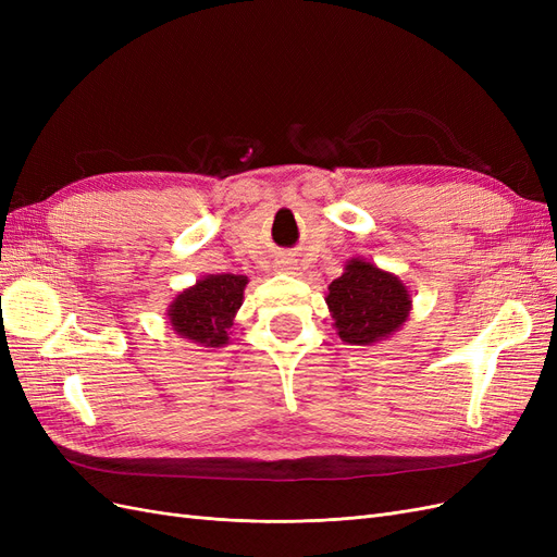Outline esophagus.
Instances as JSON below:
<instances>
[{
  "instance_id": "esophagus-1",
  "label": "esophagus",
  "mask_w": 557,
  "mask_h": 557,
  "mask_svg": "<svg viewBox=\"0 0 557 557\" xmlns=\"http://www.w3.org/2000/svg\"><path fill=\"white\" fill-rule=\"evenodd\" d=\"M278 272H283V274H299L301 272V267L297 264V260H281L278 262Z\"/></svg>"
}]
</instances>
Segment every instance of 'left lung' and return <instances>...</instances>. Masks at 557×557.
<instances>
[{
	"instance_id": "obj_1",
	"label": "left lung",
	"mask_w": 557,
	"mask_h": 557,
	"mask_svg": "<svg viewBox=\"0 0 557 557\" xmlns=\"http://www.w3.org/2000/svg\"><path fill=\"white\" fill-rule=\"evenodd\" d=\"M327 309L339 339L374 346L391 339L409 320L411 293L404 281L364 258H350L344 274L327 285Z\"/></svg>"
}]
</instances>
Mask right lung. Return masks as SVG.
<instances>
[{"mask_svg":"<svg viewBox=\"0 0 557 557\" xmlns=\"http://www.w3.org/2000/svg\"><path fill=\"white\" fill-rule=\"evenodd\" d=\"M248 276L209 274L181 290L166 307V323L181 336L205 348H223L230 339L232 320L244 305Z\"/></svg>","mask_w":557,"mask_h":557,"instance_id":"1","label":"right lung"}]
</instances>
